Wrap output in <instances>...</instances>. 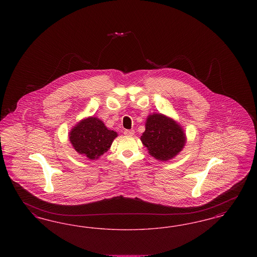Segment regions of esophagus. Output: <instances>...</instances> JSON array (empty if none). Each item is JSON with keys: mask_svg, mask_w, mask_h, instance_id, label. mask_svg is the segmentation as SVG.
I'll return each mask as SVG.
<instances>
[{"mask_svg": "<svg viewBox=\"0 0 257 257\" xmlns=\"http://www.w3.org/2000/svg\"><path fill=\"white\" fill-rule=\"evenodd\" d=\"M134 130H125V131H124V135H125V136H128V137H132V136L134 135Z\"/></svg>", "mask_w": 257, "mask_h": 257, "instance_id": "esophagus-1", "label": "esophagus"}]
</instances>
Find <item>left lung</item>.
<instances>
[{
	"instance_id": "left-lung-1",
	"label": "left lung",
	"mask_w": 257,
	"mask_h": 257,
	"mask_svg": "<svg viewBox=\"0 0 257 257\" xmlns=\"http://www.w3.org/2000/svg\"><path fill=\"white\" fill-rule=\"evenodd\" d=\"M149 155L162 162L177 156L183 149L187 138L182 126L163 113L154 112L147 116L146 131L141 137Z\"/></svg>"
}]
</instances>
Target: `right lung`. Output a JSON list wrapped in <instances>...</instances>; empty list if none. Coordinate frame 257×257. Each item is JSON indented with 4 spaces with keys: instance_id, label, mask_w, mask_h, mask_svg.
Segmentation results:
<instances>
[{
    "instance_id": "right-lung-1",
    "label": "right lung",
    "mask_w": 257,
    "mask_h": 257,
    "mask_svg": "<svg viewBox=\"0 0 257 257\" xmlns=\"http://www.w3.org/2000/svg\"><path fill=\"white\" fill-rule=\"evenodd\" d=\"M117 136L96 116L83 118L68 134L74 149L89 160L98 159L107 152Z\"/></svg>"
}]
</instances>
